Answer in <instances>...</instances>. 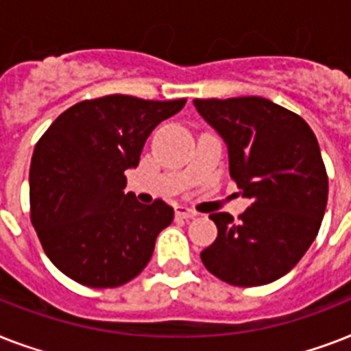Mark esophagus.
I'll list each match as a JSON object with an SVG mask.
<instances>
[{"label":"esophagus","mask_w":351,"mask_h":351,"mask_svg":"<svg viewBox=\"0 0 351 351\" xmlns=\"http://www.w3.org/2000/svg\"><path fill=\"white\" fill-rule=\"evenodd\" d=\"M175 213L178 219H193V217H197V211H193L191 208H187V206H176Z\"/></svg>","instance_id":"34e87169"}]
</instances>
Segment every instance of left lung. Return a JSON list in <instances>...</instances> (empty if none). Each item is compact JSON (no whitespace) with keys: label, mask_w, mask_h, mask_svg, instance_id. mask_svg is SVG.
Masks as SVG:
<instances>
[{"label":"left lung","mask_w":351,"mask_h":351,"mask_svg":"<svg viewBox=\"0 0 351 351\" xmlns=\"http://www.w3.org/2000/svg\"><path fill=\"white\" fill-rule=\"evenodd\" d=\"M228 145L230 175L251 206L213 213L219 237L200 253L231 286H262L291 271L315 240L328 202V176L315 134L299 114L261 98L193 100Z\"/></svg>","instance_id":"1"}]
</instances>
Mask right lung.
Returning a JSON list of instances; mask_svg holds the SVG:
<instances>
[{
	"label": "right lung",
	"mask_w": 351,
	"mask_h": 351,
	"mask_svg": "<svg viewBox=\"0 0 351 351\" xmlns=\"http://www.w3.org/2000/svg\"><path fill=\"white\" fill-rule=\"evenodd\" d=\"M186 100L111 95L62 112L30 162V220L43 251L69 278L117 288L147 266L156 237L173 222L164 200L143 206L125 193V171L143 143Z\"/></svg>",
	"instance_id": "obj_1"
}]
</instances>
